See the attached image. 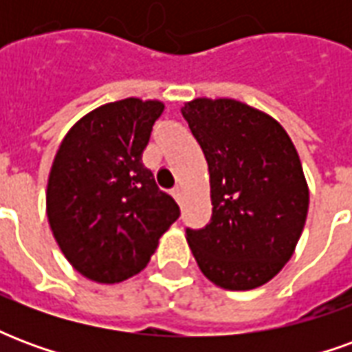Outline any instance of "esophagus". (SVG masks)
<instances>
[{"label":"esophagus","mask_w":352,"mask_h":352,"mask_svg":"<svg viewBox=\"0 0 352 352\" xmlns=\"http://www.w3.org/2000/svg\"><path fill=\"white\" fill-rule=\"evenodd\" d=\"M171 194H173V198H175L177 201H181V196H183V190H181V186H175V188L171 190Z\"/></svg>","instance_id":"34e87169"}]
</instances>
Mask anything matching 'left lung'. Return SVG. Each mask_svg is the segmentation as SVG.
<instances>
[{
	"mask_svg": "<svg viewBox=\"0 0 352 352\" xmlns=\"http://www.w3.org/2000/svg\"><path fill=\"white\" fill-rule=\"evenodd\" d=\"M211 179V221L186 228L199 270L228 290L273 279L302 236L309 190L300 156L277 120L236 100H198L183 109Z\"/></svg>",
	"mask_w": 352,
	"mask_h": 352,
	"instance_id": "left-lung-1",
	"label": "left lung"
}]
</instances>
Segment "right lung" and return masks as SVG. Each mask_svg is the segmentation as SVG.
<instances>
[{"label": "right lung", "instance_id": "add662e5", "mask_svg": "<svg viewBox=\"0 0 352 352\" xmlns=\"http://www.w3.org/2000/svg\"><path fill=\"white\" fill-rule=\"evenodd\" d=\"M164 103L138 98L94 109L52 164L47 214L69 264L98 283L139 273L181 209L141 160Z\"/></svg>", "mask_w": 352, "mask_h": 352}]
</instances>
